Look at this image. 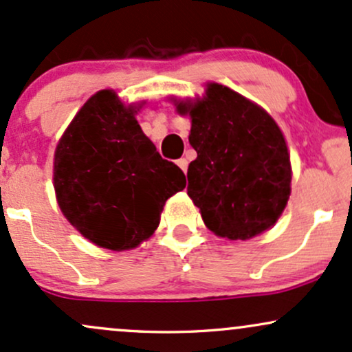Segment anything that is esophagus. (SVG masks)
Returning <instances> with one entry per match:
<instances>
[{"label": "esophagus", "mask_w": 352, "mask_h": 352, "mask_svg": "<svg viewBox=\"0 0 352 352\" xmlns=\"http://www.w3.org/2000/svg\"><path fill=\"white\" fill-rule=\"evenodd\" d=\"M177 165H179V167L182 168V170H184V173L187 172V168H188V162H187V159H179V160H177Z\"/></svg>", "instance_id": "obj_1"}]
</instances>
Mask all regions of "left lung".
<instances>
[{
  "mask_svg": "<svg viewBox=\"0 0 352 352\" xmlns=\"http://www.w3.org/2000/svg\"><path fill=\"white\" fill-rule=\"evenodd\" d=\"M190 112L187 193L205 225L230 240H248L276 223L289 199L292 164L285 137L261 107L220 84Z\"/></svg>",
  "mask_w": 352,
  "mask_h": 352,
  "instance_id": "1",
  "label": "left lung"
}]
</instances>
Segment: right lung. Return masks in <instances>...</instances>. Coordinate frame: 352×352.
Masks as SVG:
<instances>
[{
  "instance_id": "add662e5",
  "label": "right lung",
  "mask_w": 352,
  "mask_h": 352,
  "mask_svg": "<svg viewBox=\"0 0 352 352\" xmlns=\"http://www.w3.org/2000/svg\"><path fill=\"white\" fill-rule=\"evenodd\" d=\"M134 114L116 92H98L74 117L54 155L60 212L87 240L116 252L151 236L165 201L187 184Z\"/></svg>"
}]
</instances>
